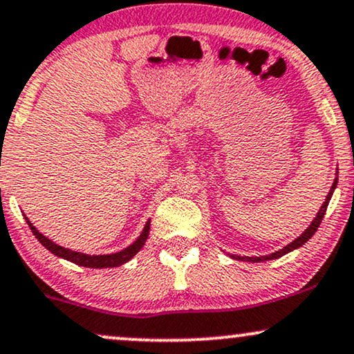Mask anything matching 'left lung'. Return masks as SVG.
I'll use <instances>...</instances> for the list:
<instances>
[{"mask_svg":"<svg viewBox=\"0 0 354 354\" xmlns=\"http://www.w3.org/2000/svg\"><path fill=\"white\" fill-rule=\"evenodd\" d=\"M337 184H338V177L335 178L333 185H331V189H330V192H328V195H326V198H325L324 205H322V208H320V210H318L317 216L313 218V221H312V223H310V226H308V228L305 230L304 233L300 234L299 238H295L294 241H292L290 244H287L286 248H282V250H279V251L272 252V254H268V256H257V257H250V256H236V254H233V256H231V257H233V259H239V261H250V263H261V261L277 259V257H281V256H283V254H287V252H290V251L297 250V248H300V246H302V244L307 243L308 239H310V238L313 236V234H315V231L318 230V226H320L322 220H324V216H325V212H326V207H328V203H330V200H331V195H333L335 189H337Z\"/></svg>","mask_w":354,"mask_h":354,"instance_id":"left-lung-1","label":"left lung"}]
</instances>
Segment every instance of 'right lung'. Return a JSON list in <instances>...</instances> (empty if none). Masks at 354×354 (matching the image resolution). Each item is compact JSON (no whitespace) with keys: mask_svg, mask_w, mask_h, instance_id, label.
<instances>
[{"mask_svg":"<svg viewBox=\"0 0 354 354\" xmlns=\"http://www.w3.org/2000/svg\"><path fill=\"white\" fill-rule=\"evenodd\" d=\"M24 218H26V221H28L30 231L34 233V236H36L39 239V243H41L44 248H47L52 254L62 257V259L71 261V263H73V264L84 266V268H91V269L118 268V266L128 263L129 259H133V257L136 256L139 251H141V248L144 246V243H146L147 236H149V228H151V220H147V223H146V226H144L142 233L139 234V238L133 244H129L128 248H124L123 251L113 252V254H98V256L93 254L91 256V254H84V252L72 251V250H67V248L59 246V244L50 241L49 238L44 236L42 233H39V231L36 230V226H34L28 220V216H24Z\"/></svg>","mask_w":354,"mask_h":354,"instance_id":"right-lung-1","label":"right lung"}]
</instances>
